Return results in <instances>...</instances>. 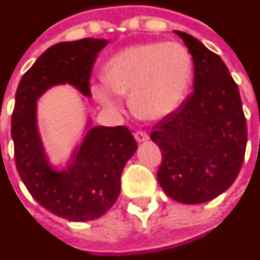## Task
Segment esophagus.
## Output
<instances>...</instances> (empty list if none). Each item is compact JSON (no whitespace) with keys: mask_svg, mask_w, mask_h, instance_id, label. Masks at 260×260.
<instances>
[{"mask_svg":"<svg viewBox=\"0 0 260 260\" xmlns=\"http://www.w3.org/2000/svg\"><path fill=\"white\" fill-rule=\"evenodd\" d=\"M149 135L145 132V131H138L135 132V139L138 142H145V141H148Z\"/></svg>","mask_w":260,"mask_h":260,"instance_id":"esophagus-1","label":"esophagus"}]
</instances>
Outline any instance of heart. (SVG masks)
<instances>
[{
	"instance_id": "1",
	"label": "heart",
	"mask_w": 260,
	"mask_h": 260,
	"mask_svg": "<svg viewBox=\"0 0 260 260\" xmlns=\"http://www.w3.org/2000/svg\"><path fill=\"white\" fill-rule=\"evenodd\" d=\"M193 79V59L177 42H150L119 50L104 66L105 84L92 94L107 108L121 107L118 95H131L132 110L145 119L173 114L186 97Z\"/></svg>"
}]
</instances>
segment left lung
I'll use <instances>...</instances> for the list:
<instances>
[{
    "label": "left lung",
    "mask_w": 260,
    "mask_h": 260,
    "mask_svg": "<svg viewBox=\"0 0 260 260\" xmlns=\"http://www.w3.org/2000/svg\"><path fill=\"white\" fill-rule=\"evenodd\" d=\"M194 63V91L155 125L160 148L157 180L170 199L200 204L224 193L237 179L246 149V119L237 83L218 54L194 36L174 30Z\"/></svg>",
    "instance_id": "left-lung-1"
}]
</instances>
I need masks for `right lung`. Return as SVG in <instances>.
Segmentation results:
<instances>
[{
    "instance_id": "add662e5",
    "label": "right lung",
    "mask_w": 260,
    "mask_h": 260,
    "mask_svg": "<svg viewBox=\"0 0 260 260\" xmlns=\"http://www.w3.org/2000/svg\"><path fill=\"white\" fill-rule=\"evenodd\" d=\"M107 43L105 39L86 38L53 45L23 74L15 94L11 135L16 170L43 208L69 221L100 218L114 206L122 170L138 145L126 126H91L88 121L86 136L70 165L57 170L42 145L36 101L50 87L66 83L91 97L92 64Z\"/></svg>"
}]
</instances>
